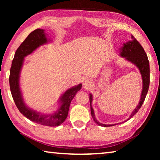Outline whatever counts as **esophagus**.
<instances>
[{
	"mask_svg": "<svg viewBox=\"0 0 160 160\" xmlns=\"http://www.w3.org/2000/svg\"><path fill=\"white\" fill-rule=\"evenodd\" d=\"M91 84H92L91 80L89 79H85L83 81V85H84V86L86 87V88H89V87H90Z\"/></svg>",
	"mask_w": 160,
	"mask_h": 160,
	"instance_id": "obj_1",
	"label": "esophagus"
}]
</instances>
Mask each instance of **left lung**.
I'll use <instances>...</instances> for the list:
<instances>
[{
	"mask_svg": "<svg viewBox=\"0 0 160 160\" xmlns=\"http://www.w3.org/2000/svg\"><path fill=\"white\" fill-rule=\"evenodd\" d=\"M120 56L121 57L125 58L126 61L131 62L135 66H136L139 69L140 74H141L142 79V90L141 92V95H140V99L135 109L132 111L131 116L127 119V121L132 118L135 113L142 107L143 102L147 95L148 92L149 85H150V63L148 58V56L145 51L140 43L135 39L133 36L131 37V40L128 42L124 43L123 47L120 48ZM90 110L91 115L92 116L93 120L99 126L104 127H109L115 126L116 124H104L99 122L95 118L94 112L92 107V95L90 94ZM126 121V120L125 121ZM118 124V123H117Z\"/></svg>",
	"mask_w": 160,
	"mask_h": 160,
	"instance_id": "8db88e82",
	"label": "left lung"
}]
</instances>
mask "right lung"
<instances>
[{"mask_svg":"<svg viewBox=\"0 0 160 160\" xmlns=\"http://www.w3.org/2000/svg\"><path fill=\"white\" fill-rule=\"evenodd\" d=\"M47 35L44 29H35L28 35L25 41L18 47L15 51L12 66L10 68L9 78L10 88L13 100L22 114L33 122L43 126H58L63 123L66 119L70 102L76 93L82 88V84L72 87L65 92L59 99L60 106L58 109L52 113L38 112L29 108L24 102L22 94L20 88V75L25 57L33 53V51L40 46L47 44L51 41Z\"/></svg>","mask_w":160,"mask_h":160,"instance_id":"add662e5","label":"right lung"}]
</instances>
